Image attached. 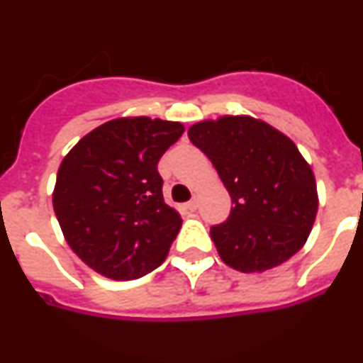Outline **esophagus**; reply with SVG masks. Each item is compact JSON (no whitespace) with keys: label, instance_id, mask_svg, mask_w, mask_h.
I'll use <instances>...</instances> for the list:
<instances>
[{"label":"esophagus","instance_id":"34e87169","mask_svg":"<svg viewBox=\"0 0 363 363\" xmlns=\"http://www.w3.org/2000/svg\"><path fill=\"white\" fill-rule=\"evenodd\" d=\"M185 207H187L189 211H196L198 209V200H196V198H194V200H191V201H187V203H185Z\"/></svg>","mask_w":363,"mask_h":363}]
</instances>
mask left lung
Instances as JSON below:
<instances>
[{"mask_svg": "<svg viewBox=\"0 0 363 363\" xmlns=\"http://www.w3.org/2000/svg\"><path fill=\"white\" fill-rule=\"evenodd\" d=\"M187 134L234 203L229 218L211 227L220 258L240 272H264L296 255L314 225L318 192L293 140L243 114L198 121Z\"/></svg>", "mask_w": 363, "mask_h": 363, "instance_id": "8db88e82", "label": "left lung"}]
</instances>
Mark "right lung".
Returning <instances> with one entry per match:
<instances>
[{"instance_id": "obj_1", "label": "right lung", "mask_w": 363, "mask_h": 363, "mask_svg": "<svg viewBox=\"0 0 363 363\" xmlns=\"http://www.w3.org/2000/svg\"><path fill=\"white\" fill-rule=\"evenodd\" d=\"M184 130L160 118H116L63 158L54 213L70 249L96 272L136 280L165 262L182 216L163 200L158 162Z\"/></svg>"}]
</instances>
